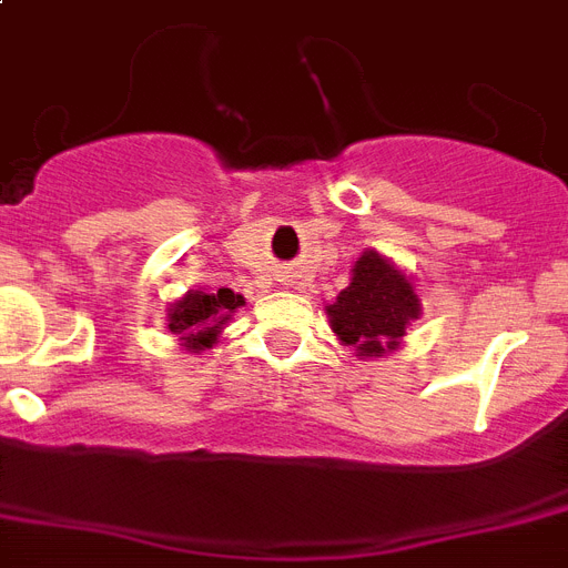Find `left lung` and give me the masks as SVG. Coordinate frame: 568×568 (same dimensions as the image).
<instances>
[{
    "label": "left lung",
    "mask_w": 568,
    "mask_h": 568,
    "mask_svg": "<svg viewBox=\"0 0 568 568\" xmlns=\"http://www.w3.org/2000/svg\"><path fill=\"white\" fill-rule=\"evenodd\" d=\"M325 311L331 331L357 357H383L400 345L409 322L420 316V298L409 275L379 252L365 250L351 270V284Z\"/></svg>",
    "instance_id": "1"
}]
</instances>
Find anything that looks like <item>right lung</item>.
Masks as SVG:
<instances>
[{"label":"right lung","instance_id":"obj_1","mask_svg":"<svg viewBox=\"0 0 568 568\" xmlns=\"http://www.w3.org/2000/svg\"><path fill=\"white\" fill-rule=\"evenodd\" d=\"M243 295L234 290L220 287L217 293L205 290H189L180 302L168 307V331L182 339V345L194 354L211 348L217 342L220 331L226 327L229 318L237 307H243Z\"/></svg>","mask_w":568,"mask_h":568}]
</instances>
